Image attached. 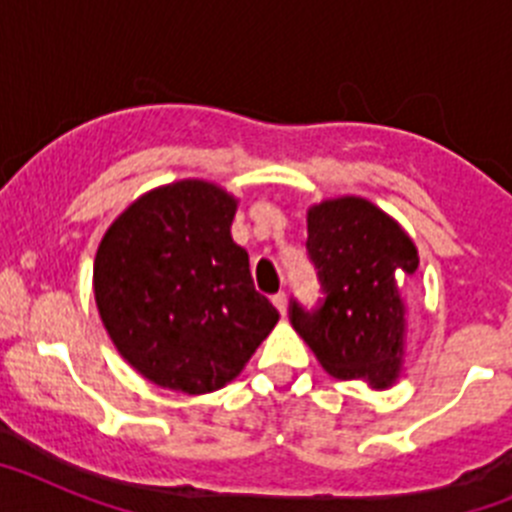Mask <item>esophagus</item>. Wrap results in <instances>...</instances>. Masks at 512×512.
I'll return each mask as SVG.
<instances>
[{
  "label": "esophagus",
  "instance_id": "1",
  "mask_svg": "<svg viewBox=\"0 0 512 512\" xmlns=\"http://www.w3.org/2000/svg\"><path fill=\"white\" fill-rule=\"evenodd\" d=\"M271 302H274V307H277L279 312H287V295H284V292H277V295L271 297Z\"/></svg>",
  "mask_w": 512,
  "mask_h": 512
}]
</instances>
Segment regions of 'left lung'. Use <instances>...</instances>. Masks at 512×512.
Listing matches in <instances>:
<instances>
[{
	"mask_svg": "<svg viewBox=\"0 0 512 512\" xmlns=\"http://www.w3.org/2000/svg\"><path fill=\"white\" fill-rule=\"evenodd\" d=\"M307 259L323 300H289V323L336 379L395 382L405 341L402 287L418 271V251L372 202L343 197L307 215Z\"/></svg>",
	"mask_w": 512,
	"mask_h": 512,
	"instance_id": "1",
	"label": "left lung"
}]
</instances>
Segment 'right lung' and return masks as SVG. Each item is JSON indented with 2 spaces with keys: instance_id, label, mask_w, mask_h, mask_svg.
Here are the masks:
<instances>
[{
  "instance_id": "obj_1",
  "label": "right lung",
  "mask_w": 512,
  "mask_h": 512,
  "mask_svg": "<svg viewBox=\"0 0 512 512\" xmlns=\"http://www.w3.org/2000/svg\"><path fill=\"white\" fill-rule=\"evenodd\" d=\"M235 200L207 182L140 197L104 233L94 297L120 351L151 382L187 395L238 377L277 325L248 253L230 238Z\"/></svg>"
}]
</instances>
